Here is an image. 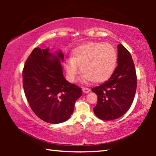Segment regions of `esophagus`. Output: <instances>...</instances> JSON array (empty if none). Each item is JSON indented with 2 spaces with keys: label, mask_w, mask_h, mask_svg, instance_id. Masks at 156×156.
I'll use <instances>...</instances> for the list:
<instances>
[{
  "label": "esophagus",
  "mask_w": 156,
  "mask_h": 156,
  "mask_svg": "<svg viewBox=\"0 0 156 156\" xmlns=\"http://www.w3.org/2000/svg\"><path fill=\"white\" fill-rule=\"evenodd\" d=\"M83 91L84 94H87L89 91H90V89L87 88V87H83Z\"/></svg>",
  "instance_id": "1"
}]
</instances>
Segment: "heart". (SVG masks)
Segmentation results:
<instances>
[{
    "label": "heart",
    "instance_id": "obj_1",
    "mask_svg": "<svg viewBox=\"0 0 156 156\" xmlns=\"http://www.w3.org/2000/svg\"><path fill=\"white\" fill-rule=\"evenodd\" d=\"M117 55L112 44L109 43H89L74 50L72 58L65 62L68 80L73 82L78 73V66L84 74V78L94 83L108 80L116 66Z\"/></svg>",
    "mask_w": 156,
    "mask_h": 156
}]
</instances>
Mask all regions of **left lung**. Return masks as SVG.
Returning <instances> with one entry per match:
<instances>
[{
    "mask_svg": "<svg viewBox=\"0 0 156 156\" xmlns=\"http://www.w3.org/2000/svg\"><path fill=\"white\" fill-rule=\"evenodd\" d=\"M118 66L110 78L91 89L97 94L94 113L103 120L119 118L131 106L137 88V76L131 55L122 44L118 45Z\"/></svg>",
    "mask_w": 156,
    "mask_h": 156,
    "instance_id": "obj_1",
    "label": "left lung"
}]
</instances>
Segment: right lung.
<instances>
[{"mask_svg": "<svg viewBox=\"0 0 156 156\" xmlns=\"http://www.w3.org/2000/svg\"><path fill=\"white\" fill-rule=\"evenodd\" d=\"M49 49L34 48L23 70V85L29 105L34 113L48 123L58 124L69 119L82 89L65 80L60 59Z\"/></svg>", "mask_w": 156, "mask_h": 156, "instance_id": "right-lung-1", "label": "right lung"}]
</instances>
